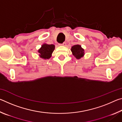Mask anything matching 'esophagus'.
Returning <instances> with one entry per match:
<instances>
[{"label":"esophagus","mask_w":122,"mask_h":122,"mask_svg":"<svg viewBox=\"0 0 122 122\" xmlns=\"http://www.w3.org/2000/svg\"><path fill=\"white\" fill-rule=\"evenodd\" d=\"M60 46H66V42H63V44H60L59 45Z\"/></svg>","instance_id":"1"}]
</instances>
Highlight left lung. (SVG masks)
I'll list each match as a JSON object with an SVG mask.
<instances>
[{
    "mask_svg": "<svg viewBox=\"0 0 122 122\" xmlns=\"http://www.w3.org/2000/svg\"><path fill=\"white\" fill-rule=\"evenodd\" d=\"M71 51L73 55L77 59H81L84 55V50L79 45H76L71 47Z\"/></svg>",
    "mask_w": 122,
    "mask_h": 122,
    "instance_id": "1",
    "label": "left lung"
}]
</instances>
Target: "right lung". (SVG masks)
Here are the masks:
<instances>
[{"instance_id": "1", "label": "right lung", "mask_w": 122, "mask_h": 122, "mask_svg": "<svg viewBox=\"0 0 122 122\" xmlns=\"http://www.w3.org/2000/svg\"><path fill=\"white\" fill-rule=\"evenodd\" d=\"M55 49L54 45L43 44L41 48L38 50L39 56L44 59H49L51 56V54Z\"/></svg>"}]
</instances>
